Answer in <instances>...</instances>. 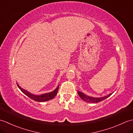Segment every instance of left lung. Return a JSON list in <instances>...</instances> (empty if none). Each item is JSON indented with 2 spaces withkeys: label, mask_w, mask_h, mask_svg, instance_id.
<instances>
[{
  "label": "left lung",
  "mask_w": 133,
  "mask_h": 133,
  "mask_svg": "<svg viewBox=\"0 0 133 133\" xmlns=\"http://www.w3.org/2000/svg\"><path fill=\"white\" fill-rule=\"evenodd\" d=\"M78 94L79 95V97L82 99H83L84 101L87 102L89 103H98L99 102L102 101L104 99H106V98L109 97L110 95H111L112 93H111V94H109V95H107L106 96H104V97H100V98H94V97H90V96L86 95V94H84V93L81 92V91H78Z\"/></svg>",
  "instance_id": "obj_1"
}]
</instances>
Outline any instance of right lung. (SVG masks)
Instances as JSON below:
<instances>
[{
    "label": "right lung",
    "mask_w": 133,
    "mask_h": 133,
    "mask_svg": "<svg viewBox=\"0 0 133 133\" xmlns=\"http://www.w3.org/2000/svg\"><path fill=\"white\" fill-rule=\"evenodd\" d=\"M17 85H18L19 89L21 90L22 92H23L25 95L27 96V97H29L30 98H31L34 101L36 102H45L52 99L54 98L56 95L57 94L59 89V86H58L56 89L55 90H54L52 92L46 93V94H43L39 95H36L29 92L26 90L21 88V87L19 86V84L18 83H17Z\"/></svg>",
    "instance_id": "add662e5"
}]
</instances>
